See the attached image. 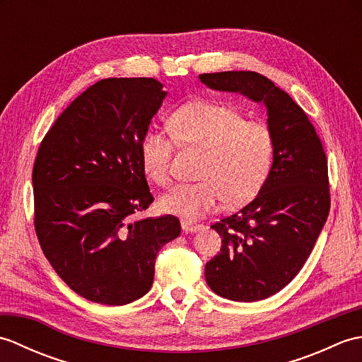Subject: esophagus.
I'll list each match as a JSON object with an SVG mask.
<instances>
[{
	"label": "esophagus",
	"mask_w": 362,
	"mask_h": 362,
	"mask_svg": "<svg viewBox=\"0 0 362 362\" xmlns=\"http://www.w3.org/2000/svg\"><path fill=\"white\" fill-rule=\"evenodd\" d=\"M182 230L185 233H196L199 230H202V226L193 224V222H188V221H182Z\"/></svg>",
	"instance_id": "esophagus-1"
}]
</instances>
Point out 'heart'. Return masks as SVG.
<instances>
[{"label": "heart", "instance_id": "obj_1", "mask_svg": "<svg viewBox=\"0 0 362 362\" xmlns=\"http://www.w3.org/2000/svg\"><path fill=\"white\" fill-rule=\"evenodd\" d=\"M169 126L180 143L205 151L201 182L179 183L160 197L165 213L187 221L199 219L222 204L241 206L264 187L274 161V136L259 121L219 103L189 101L175 109ZM174 149L173 136L148 129L140 141L141 168L148 179L166 183Z\"/></svg>", "mask_w": 362, "mask_h": 362}]
</instances>
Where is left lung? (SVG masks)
Segmentation results:
<instances>
[{
	"instance_id": "8db88e82",
	"label": "left lung",
	"mask_w": 362,
	"mask_h": 362,
	"mask_svg": "<svg viewBox=\"0 0 362 362\" xmlns=\"http://www.w3.org/2000/svg\"><path fill=\"white\" fill-rule=\"evenodd\" d=\"M206 87L241 93L267 109L274 161L264 187L240 211L211 228L221 252L205 266L218 296L257 302L281 291L300 272L329 211L328 166L316 129L286 91L255 71L201 74Z\"/></svg>"
}]
</instances>
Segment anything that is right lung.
Here are the masks:
<instances>
[{"label":"right lung","mask_w":362,"mask_h":362,"mask_svg":"<svg viewBox=\"0 0 362 362\" xmlns=\"http://www.w3.org/2000/svg\"><path fill=\"white\" fill-rule=\"evenodd\" d=\"M165 96L152 78L99 81L60 113L38 148V243L60 279L90 302L119 306L143 297L158 250L180 235L171 214L134 221L153 202L140 141Z\"/></svg>","instance_id":"add662e5"}]
</instances>
